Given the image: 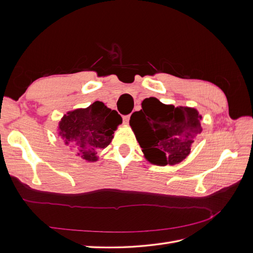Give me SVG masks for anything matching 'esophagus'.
Returning <instances> with one entry per match:
<instances>
[{
    "instance_id": "1",
    "label": "esophagus",
    "mask_w": 253,
    "mask_h": 253,
    "mask_svg": "<svg viewBox=\"0 0 253 253\" xmlns=\"http://www.w3.org/2000/svg\"><path fill=\"white\" fill-rule=\"evenodd\" d=\"M129 121V115H126V116H124V124L127 125Z\"/></svg>"
}]
</instances>
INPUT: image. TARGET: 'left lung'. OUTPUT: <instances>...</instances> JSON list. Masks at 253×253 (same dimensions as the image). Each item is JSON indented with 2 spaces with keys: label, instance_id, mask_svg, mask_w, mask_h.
I'll return each mask as SVG.
<instances>
[{
  "label": "left lung",
  "instance_id": "obj_1",
  "mask_svg": "<svg viewBox=\"0 0 253 253\" xmlns=\"http://www.w3.org/2000/svg\"><path fill=\"white\" fill-rule=\"evenodd\" d=\"M141 110L129 119L145 159L156 166L181 163L202 132V115L194 108L164 104L157 98H145Z\"/></svg>",
  "mask_w": 253,
  "mask_h": 253
}]
</instances>
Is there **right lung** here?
I'll return each mask as SVG.
<instances>
[{
    "label": "right lung",
    "instance_id": "1",
    "mask_svg": "<svg viewBox=\"0 0 253 253\" xmlns=\"http://www.w3.org/2000/svg\"><path fill=\"white\" fill-rule=\"evenodd\" d=\"M121 124L122 118L116 111L96 101L86 109L67 112L58 129L68 148L86 162L94 163L98 160L97 151L108 147Z\"/></svg>",
    "mask_w": 253,
    "mask_h": 253
}]
</instances>
